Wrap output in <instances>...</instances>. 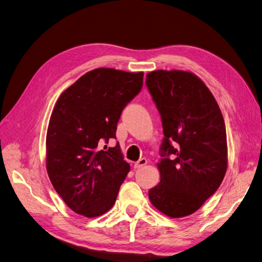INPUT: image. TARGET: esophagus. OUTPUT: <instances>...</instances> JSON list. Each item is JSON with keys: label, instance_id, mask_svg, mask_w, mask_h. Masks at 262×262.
<instances>
[{"label": "esophagus", "instance_id": "esophagus-1", "mask_svg": "<svg viewBox=\"0 0 262 262\" xmlns=\"http://www.w3.org/2000/svg\"><path fill=\"white\" fill-rule=\"evenodd\" d=\"M147 164V160L146 158H140V160L137 162V163H134V168L136 169H139V168H141V167H143V166H145Z\"/></svg>", "mask_w": 262, "mask_h": 262}]
</instances>
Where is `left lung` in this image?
<instances>
[{
  "instance_id": "left-lung-1",
  "label": "left lung",
  "mask_w": 262,
  "mask_h": 262,
  "mask_svg": "<svg viewBox=\"0 0 262 262\" xmlns=\"http://www.w3.org/2000/svg\"><path fill=\"white\" fill-rule=\"evenodd\" d=\"M146 86L161 114L165 136L163 158L157 163L161 181L149 189V201L165 215L185 217L199 210L224 179L223 115L207 85L191 72L152 71L146 74ZM170 155L176 157L170 160Z\"/></svg>"
}]
</instances>
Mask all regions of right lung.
Wrapping results in <instances>:
<instances>
[{"mask_svg":"<svg viewBox=\"0 0 262 262\" xmlns=\"http://www.w3.org/2000/svg\"><path fill=\"white\" fill-rule=\"evenodd\" d=\"M143 72L98 68L85 73L55 102L46 138V168L68 207L85 217L109 211L130 171L116 138L125 105L141 91ZM106 146V145H105Z\"/></svg>","mask_w":262,"mask_h":262,"instance_id":"add662e5","label":"right lung"}]
</instances>
